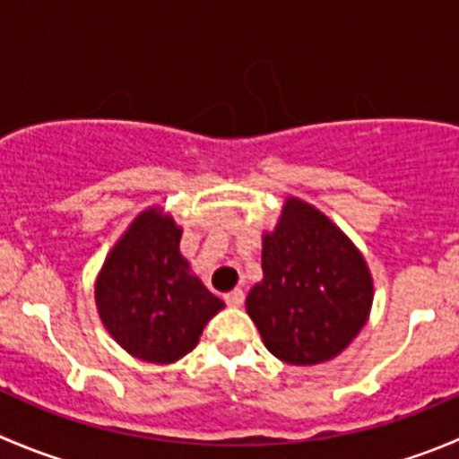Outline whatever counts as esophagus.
I'll return each mask as SVG.
<instances>
[{
  "label": "esophagus",
  "mask_w": 459,
  "mask_h": 459,
  "mask_svg": "<svg viewBox=\"0 0 459 459\" xmlns=\"http://www.w3.org/2000/svg\"><path fill=\"white\" fill-rule=\"evenodd\" d=\"M224 300H226V305L239 307V305H242V302H244V291H242V289H233V291L226 293Z\"/></svg>",
  "instance_id": "34e87169"
}]
</instances>
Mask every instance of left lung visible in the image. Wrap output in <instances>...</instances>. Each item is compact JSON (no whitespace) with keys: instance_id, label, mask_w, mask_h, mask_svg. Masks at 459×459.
Masks as SVG:
<instances>
[{"instance_id":"left-lung-1","label":"left lung","mask_w":459,"mask_h":459,"mask_svg":"<svg viewBox=\"0 0 459 459\" xmlns=\"http://www.w3.org/2000/svg\"><path fill=\"white\" fill-rule=\"evenodd\" d=\"M262 271L247 311L280 361H329L370 316L375 287L366 260L329 217L300 199H287L275 229L262 238Z\"/></svg>"}]
</instances>
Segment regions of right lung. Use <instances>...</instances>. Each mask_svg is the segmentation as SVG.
Listing matches in <instances>:
<instances>
[{"mask_svg":"<svg viewBox=\"0 0 459 459\" xmlns=\"http://www.w3.org/2000/svg\"><path fill=\"white\" fill-rule=\"evenodd\" d=\"M179 239L175 220L148 208L114 244L98 273L96 307L102 325L141 361H179L224 307L190 273Z\"/></svg>","mask_w":459,"mask_h":459,"instance_id":"add662e5","label":"right lung"}]
</instances>
